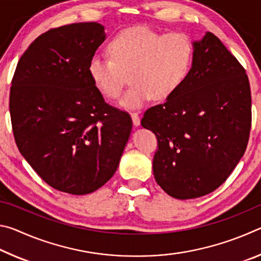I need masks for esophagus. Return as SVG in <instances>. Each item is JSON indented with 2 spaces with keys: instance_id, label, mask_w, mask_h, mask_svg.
Wrapping results in <instances>:
<instances>
[{
  "instance_id": "esophagus-1",
  "label": "esophagus",
  "mask_w": 261,
  "mask_h": 261,
  "mask_svg": "<svg viewBox=\"0 0 261 261\" xmlns=\"http://www.w3.org/2000/svg\"><path fill=\"white\" fill-rule=\"evenodd\" d=\"M131 118H132V123H134L135 126H139L140 125V117L137 113H131Z\"/></svg>"
}]
</instances>
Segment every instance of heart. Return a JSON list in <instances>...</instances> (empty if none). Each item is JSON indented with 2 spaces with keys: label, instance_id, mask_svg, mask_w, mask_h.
Segmentation results:
<instances>
[{
  "label": "heart",
  "instance_id": "b5f03b06",
  "mask_svg": "<svg viewBox=\"0 0 261 261\" xmlns=\"http://www.w3.org/2000/svg\"><path fill=\"white\" fill-rule=\"evenodd\" d=\"M108 51L110 57H92L88 74L101 93L113 99L121 93L127 72L131 84L118 103L136 109L152 96L162 100L177 91L191 67L193 47L184 34L162 35L138 26L118 33Z\"/></svg>",
  "mask_w": 261,
  "mask_h": 261
}]
</instances>
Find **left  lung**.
I'll list each match as a JSON object with an SVG mask.
<instances>
[{
    "instance_id": "1",
    "label": "left lung",
    "mask_w": 261,
    "mask_h": 261,
    "mask_svg": "<svg viewBox=\"0 0 261 261\" xmlns=\"http://www.w3.org/2000/svg\"><path fill=\"white\" fill-rule=\"evenodd\" d=\"M192 47V65L182 85L141 120L158 138L156 183L180 200L202 197L224 183L244 155L251 129L244 68L213 33Z\"/></svg>"
}]
</instances>
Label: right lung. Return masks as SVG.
<instances>
[{
    "instance_id": "obj_1",
    "label": "right lung",
    "mask_w": 261,
    "mask_h": 261,
    "mask_svg": "<svg viewBox=\"0 0 261 261\" xmlns=\"http://www.w3.org/2000/svg\"><path fill=\"white\" fill-rule=\"evenodd\" d=\"M106 40L99 23L51 29L20 57L10 88L12 131L21 155L59 191L87 194L113 177L132 129L105 102L88 63Z\"/></svg>"
}]
</instances>
